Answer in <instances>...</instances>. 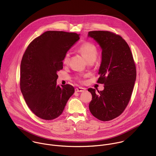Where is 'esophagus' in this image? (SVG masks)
<instances>
[{
    "label": "esophagus",
    "instance_id": "34e87169",
    "mask_svg": "<svg viewBox=\"0 0 156 156\" xmlns=\"http://www.w3.org/2000/svg\"><path fill=\"white\" fill-rule=\"evenodd\" d=\"M85 90H86L85 88L81 87H77L75 89L76 92H84Z\"/></svg>",
    "mask_w": 156,
    "mask_h": 156
}]
</instances>
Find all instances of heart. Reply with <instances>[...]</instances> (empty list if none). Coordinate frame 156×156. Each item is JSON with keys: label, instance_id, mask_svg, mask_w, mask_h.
<instances>
[{"label": "heart", "instance_id": "obj_1", "mask_svg": "<svg viewBox=\"0 0 156 156\" xmlns=\"http://www.w3.org/2000/svg\"><path fill=\"white\" fill-rule=\"evenodd\" d=\"M77 49L79 52L82 54L87 62H94L96 60L98 55V50L93 44L90 42H84L80 45ZM69 60L70 54L69 52H66L63 58V63L64 64H67ZM86 76V75H84L83 76L85 77ZM78 78L80 79L81 77H78Z\"/></svg>", "mask_w": 156, "mask_h": 156}]
</instances>
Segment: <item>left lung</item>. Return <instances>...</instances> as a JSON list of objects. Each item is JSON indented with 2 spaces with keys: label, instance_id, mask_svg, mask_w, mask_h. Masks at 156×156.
I'll return each instance as SVG.
<instances>
[{
  "label": "left lung",
  "instance_id": "left-lung-1",
  "mask_svg": "<svg viewBox=\"0 0 156 156\" xmlns=\"http://www.w3.org/2000/svg\"><path fill=\"white\" fill-rule=\"evenodd\" d=\"M102 50V60L98 83L104 84L103 91L96 93L89 88L92 101L89 108L92 115L101 121L119 117L127 106L136 77V66L130 48L119 35L107 31H90Z\"/></svg>",
  "mask_w": 156,
  "mask_h": 156
}]
</instances>
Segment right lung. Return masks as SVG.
<instances>
[{
	"instance_id": "1",
	"label": "right lung",
	"mask_w": 156,
	"mask_h": 156,
	"mask_svg": "<svg viewBox=\"0 0 156 156\" xmlns=\"http://www.w3.org/2000/svg\"><path fill=\"white\" fill-rule=\"evenodd\" d=\"M75 33L48 31L28 46L20 65V90L27 104L38 117L51 120L59 117L75 92L70 84H57L63 58L80 39Z\"/></svg>"
}]
</instances>
